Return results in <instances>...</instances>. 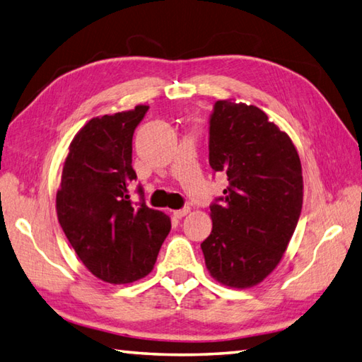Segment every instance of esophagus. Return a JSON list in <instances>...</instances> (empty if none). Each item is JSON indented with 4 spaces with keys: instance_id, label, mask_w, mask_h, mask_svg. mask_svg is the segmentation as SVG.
<instances>
[{
    "instance_id": "34e87169",
    "label": "esophagus",
    "mask_w": 362,
    "mask_h": 362,
    "mask_svg": "<svg viewBox=\"0 0 362 362\" xmlns=\"http://www.w3.org/2000/svg\"><path fill=\"white\" fill-rule=\"evenodd\" d=\"M189 212H190V208H189V206H186V208H182V209H176V211H173V216H175L176 218H182L184 216H187Z\"/></svg>"
}]
</instances>
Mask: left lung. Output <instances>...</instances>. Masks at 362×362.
Returning a JSON list of instances; mask_svg holds the SVG:
<instances>
[{
    "instance_id": "left-lung-1",
    "label": "left lung",
    "mask_w": 362,
    "mask_h": 362,
    "mask_svg": "<svg viewBox=\"0 0 362 362\" xmlns=\"http://www.w3.org/2000/svg\"><path fill=\"white\" fill-rule=\"evenodd\" d=\"M209 165L228 178L202 243L218 283L252 287L274 270L303 204V176L291 137L259 107L220 100L209 117Z\"/></svg>"
}]
</instances>
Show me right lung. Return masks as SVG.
<instances>
[{
    "label": "right lung",
    "mask_w": 362,
    "mask_h": 362,
    "mask_svg": "<svg viewBox=\"0 0 362 362\" xmlns=\"http://www.w3.org/2000/svg\"><path fill=\"white\" fill-rule=\"evenodd\" d=\"M148 106L103 115L84 124L70 144L56 195L57 218L79 259L110 284L137 281L153 270L170 218L131 200L132 136Z\"/></svg>",
    "instance_id": "1"
}]
</instances>
